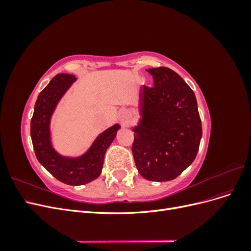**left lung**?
I'll return each mask as SVG.
<instances>
[{"instance_id":"8db88e82","label":"left lung","mask_w":251,"mask_h":251,"mask_svg":"<svg viewBox=\"0 0 251 251\" xmlns=\"http://www.w3.org/2000/svg\"><path fill=\"white\" fill-rule=\"evenodd\" d=\"M154 87L139 91V121L133 126L136 168L150 181H170L193 163L202 138L194 91L170 68L147 70Z\"/></svg>"}]
</instances>
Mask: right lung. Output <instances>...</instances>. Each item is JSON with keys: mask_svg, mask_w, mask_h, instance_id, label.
<instances>
[{"mask_svg": "<svg viewBox=\"0 0 251 251\" xmlns=\"http://www.w3.org/2000/svg\"><path fill=\"white\" fill-rule=\"evenodd\" d=\"M76 77L72 74H57L53 77L37 97L30 124L35 156L39 162L53 177L68 185H83L100 177L104 154L115 139L118 124L113 125L97 136L91 147L80 156L60 155L53 148L50 124L59 100Z\"/></svg>", "mask_w": 251, "mask_h": 251, "instance_id": "1", "label": "right lung"}]
</instances>
